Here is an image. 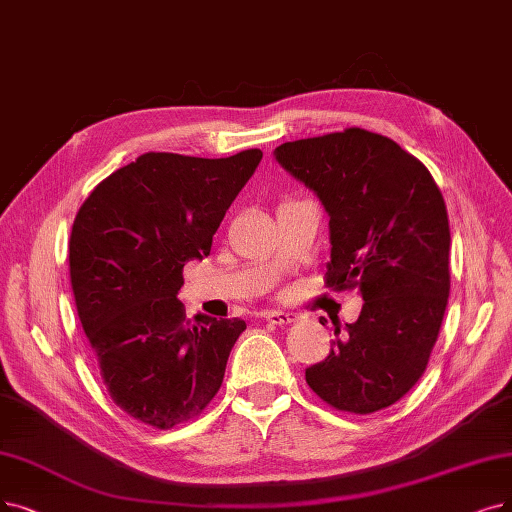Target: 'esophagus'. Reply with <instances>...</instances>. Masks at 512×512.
Masks as SVG:
<instances>
[{"label": "esophagus", "mask_w": 512, "mask_h": 512, "mask_svg": "<svg viewBox=\"0 0 512 512\" xmlns=\"http://www.w3.org/2000/svg\"><path fill=\"white\" fill-rule=\"evenodd\" d=\"M264 319H267V321H269V323H273V325H288V323H294L298 317H296V313L267 311V313H264Z\"/></svg>", "instance_id": "obj_1"}]
</instances>
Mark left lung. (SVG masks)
<instances>
[{
    "instance_id": "left-lung-1",
    "label": "left lung",
    "mask_w": 512,
    "mask_h": 512,
    "mask_svg": "<svg viewBox=\"0 0 512 512\" xmlns=\"http://www.w3.org/2000/svg\"><path fill=\"white\" fill-rule=\"evenodd\" d=\"M273 155L330 216L327 285L363 298L355 323H334V349L306 367V382L336 410L378 412L420 380L439 336L452 241L443 195L424 163L361 128Z\"/></svg>"
}]
</instances>
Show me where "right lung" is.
<instances>
[{"instance_id":"right-lung-1","label":"right lung","mask_w":512,"mask_h":512,"mask_svg":"<svg viewBox=\"0 0 512 512\" xmlns=\"http://www.w3.org/2000/svg\"><path fill=\"white\" fill-rule=\"evenodd\" d=\"M262 159L145 153L119 168L79 208L71 285L81 327L115 405L155 428L201 414L224 378L243 319L187 317L176 298L189 260L212 239Z\"/></svg>"}]
</instances>
